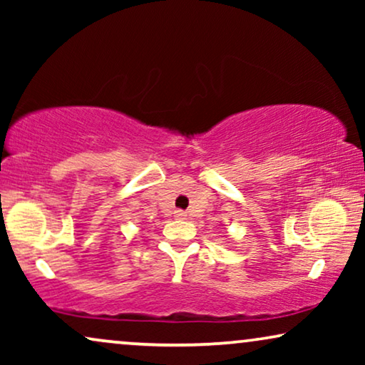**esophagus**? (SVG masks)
Masks as SVG:
<instances>
[{"instance_id":"obj_1","label":"esophagus","mask_w":365,"mask_h":365,"mask_svg":"<svg viewBox=\"0 0 365 365\" xmlns=\"http://www.w3.org/2000/svg\"><path fill=\"white\" fill-rule=\"evenodd\" d=\"M186 216H187V214L184 212V211H181V209L174 211V217H176V219H186Z\"/></svg>"}]
</instances>
